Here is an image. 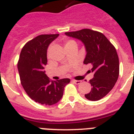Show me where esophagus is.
Masks as SVG:
<instances>
[{
	"label": "esophagus",
	"instance_id": "obj_1",
	"mask_svg": "<svg viewBox=\"0 0 134 134\" xmlns=\"http://www.w3.org/2000/svg\"><path fill=\"white\" fill-rule=\"evenodd\" d=\"M72 82H74V84H76V85H79V84H80V83H81V82H82V81H81V80H72Z\"/></svg>",
	"mask_w": 134,
	"mask_h": 134
}]
</instances>
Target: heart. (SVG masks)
I'll use <instances>...</instances> for the list:
<instances>
[{"mask_svg":"<svg viewBox=\"0 0 134 134\" xmlns=\"http://www.w3.org/2000/svg\"><path fill=\"white\" fill-rule=\"evenodd\" d=\"M64 43H65V47H67L69 46V45H71V44L76 43V42H75L74 41H73V40L68 39V40H65V41H64Z\"/></svg>","mask_w":134,"mask_h":134,"instance_id":"heart-1","label":"heart"}]
</instances>
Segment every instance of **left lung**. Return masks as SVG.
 I'll list each match as a JSON object with an SVG mask.
<instances>
[{"label":"left lung","instance_id":"8db88e82","mask_svg":"<svg viewBox=\"0 0 134 134\" xmlns=\"http://www.w3.org/2000/svg\"><path fill=\"white\" fill-rule=\"evenodd\" d=\"M65 34L84 43L87 52L84 64L92 65V90L85 96L90 100H100L112 90L119 76V59L115 47L103 34L90 29Z\"/></svg>","mask_w":134,"mask_h":134}]
</instances>
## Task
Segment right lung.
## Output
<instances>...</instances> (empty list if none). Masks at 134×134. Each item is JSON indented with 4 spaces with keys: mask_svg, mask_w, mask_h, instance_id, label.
<instances>
[{
    "mask_svg": "<svg viewBox=\"0 0 134 134\" xmlns=\"http://www.w3.org/2000/svg\"><path fill=\"white\" fill-rule=\"evenodd\" d=\"M59 36L42 34L28 41L22 49L18 62L20 82L30 98L41 105H52L61 99L64 87L69 78L50 80L44 74L47 50L52 41Z\"/></svg>",
    "mask_w": 134,
    "mask_h": 134,
    "instance_id": "1",
    "label": "right lung"
}]
</instances>
